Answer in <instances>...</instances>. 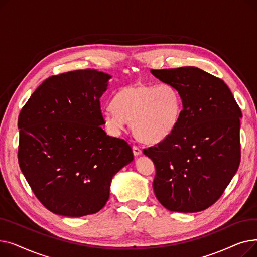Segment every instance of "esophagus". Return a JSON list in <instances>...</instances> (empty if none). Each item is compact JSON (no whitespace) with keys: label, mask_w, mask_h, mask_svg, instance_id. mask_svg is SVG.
I'll return each mask as SVG.
<instances>
[{"label":"esophagus","mask_w":257,"mask_h":257,"mask_svg":"<svg viewBox=\"0 0 257 257\" xmlns=\"http://www.w3.org/2000/svg\"><path fill=\"white\" fill-rule=\"evenodd\" d=\"M132 150H133V154L136 155V156L142 154V149H141L140 147H138V146H133L132 147Z\"/></svg>","instance_id":"34e87169"}]
</instances>
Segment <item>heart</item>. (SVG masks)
Returning <instances> with one entry per match:
<instances>
[{"label":"heart","instance_id":"1","mask_svg":"<svg viewBox=\"0 0 257 257\" xmlns=\"http://www.w3.org/2000/svg\"><path fill=\"white\" fill-rule=\"evenodd\" d=\"M181 111L182 99L174 85L133 84L114 93L111 105L103 111V120L113 134H118L131 120L133 133L140 141L156 144L173 133Z\"/></svg>","mask_w":257,"mask_h":257}]
</instances>
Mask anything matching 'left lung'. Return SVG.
<instances>
[{
    "instance_id": "left-lung-1",
    "label": "left lung",
    "mask_w": 257,
    "mask_h": 257,
    "mask_svg": "<svg viewBox=\"0 0 257 257\" xmlns=\"http://www.w3.org/2000/svg\"><path fill=\"white\" fill-rule=\"evenodd\" d=\"M151 73L178 89L183 106L171 136L143 151L156 169L155 196L170 211H202L219 200L238 169L240 108L222 79L198 67Z\"/></svg>"
}]
</instances>
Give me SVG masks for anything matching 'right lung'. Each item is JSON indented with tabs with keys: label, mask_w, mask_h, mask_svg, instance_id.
I'll list each match as a JSON object with an SVG mask.
<instances>
[{
	"label": "right lung",
	"mask_w": 257,
	"mask_h": 257,
	"mask_svg": "<svg viewBox=\"0 0 257 257\" xmlns=\"http://www.w3.org/2000/svg\"><path fill=\"white\" fill-rule=\"evenodd\" d=\"M108 74L78 70L46 79L19 115V165L48 210L79 218L101 210L114 175L133 160L130 145L107 136L100 98Z\"/></svg>",
	"instance_id": "add662e5"
}]
</instances>
